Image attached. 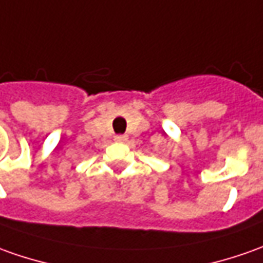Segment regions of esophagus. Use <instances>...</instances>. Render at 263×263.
Masks as SVG:
<instances>
[{
    "label": "esophagus",
    "instance_id": "1",
    "mask_svg": "<svg viewBox=\"0 0 263 263\" xmlns=\"http://www.w3.org/2000/svg\"><path fill=\"white\" fill-rule=\"evenodd\" d=\"M115 141H117V142H125V141H126V135H115Z\"/></svg>",
    "mask_w": 263,
    "mask_h": 263
}]
</instances>
